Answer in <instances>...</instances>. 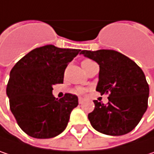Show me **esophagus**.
Instances as JSON below:
<instances>
[{
  "instance_id": "34e87169",
  "label": "esophagus",
  "mask_w": 154,
  "mask_h": 154,
  "mask_svg": "<svg viewBox=\"0 0 154 154\" xmlns=\"http://www.w3.org/2000/svg\"><path fill=\"white\" fill-rule=\"evenodd\" d=\"M79 103H80V104H82L83 103V98H82V97L79 98Z\"/></svg>"
}]
</instances>
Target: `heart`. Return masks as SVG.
<instances>
[{
    "label": "heart",
    "instance_id": "obj_1",
    "mask_svg": "<svg viewBox=\"0 0 154 154\" xmlns=\"http://www.w3.org/2000/svg\"><path fill=\"white\" fill-rule=\"evenodd\" d=\"M94 61L90 60H82V66H88V65H89V64H91V63H93ZM75 92H77V93H83L84 92V89L83 88H77L76 90H75Z\"/></svg>",
    "mask_w": 154,
    "mask_h": 154
}]
</instances>
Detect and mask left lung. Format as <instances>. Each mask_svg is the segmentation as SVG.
I'll list each match as a JSON object with an SVG mask.
<instances>
[{"mask_svg": "<svg viewBox=\"0 0 154 154\" xmlns=\"http://www.w3.org/2000/svg\"><path fill=\"white\" fill-rule=\"evenodd\" d=\"M80 54L95 61L100 67L96 91L109 94L108 104L94 100L88 117L97 131L109 136L129 133L146 111L149 86L137 64L113 50L87 51Z\"/></svg>", "mask_w": 154, "mask_h": 154, "instance_id": "1", "label": "left lung"}]
</instances>
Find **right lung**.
<instances>
[{
  "mask_svg": "<svg viewBox=\"0 0 154 154\" xmlns=\"http://www.w3.org/2000/svg\"><path fill=\"white\" fill-rule=\"evenodd\" d=\"M80 51L45 45L29 51L10 71L6 89L10 110L29 136L50 138L66 128L78 97L66 94L58 99L52 87L63 83L66 67Z\"/></svg>",
  "mask_w": 154,
  "mask_h": 154,
  "instance_id": "right-lung-1",
  "label": "right lung"
}]
</instances>
